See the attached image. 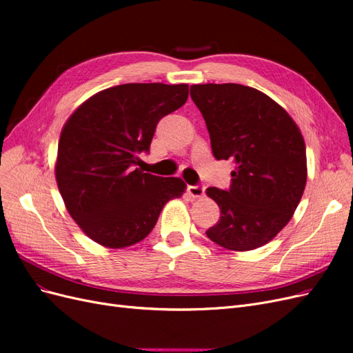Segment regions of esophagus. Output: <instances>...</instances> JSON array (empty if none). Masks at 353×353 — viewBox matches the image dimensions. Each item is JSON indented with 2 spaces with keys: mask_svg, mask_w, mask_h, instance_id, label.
Wrapping results in <instances>:
<instances>
[{
  "mask_svg": "<svg viewBox=\"0 0 353 353\" xmlns=\"http://www.w3.org/2000/svg\"><path fill=\"white\" fill-rule=\"evenodd\" d=\"M205 190L206 188L203 185H190L187 188L190 197H193V199H201L203 196H205Z\"/></svg>",
  "mask_w": 353,
  "mask_h": 353,
  "instance_id": "esophagus-1",
  "label": "esophagus"
}]
</instances>
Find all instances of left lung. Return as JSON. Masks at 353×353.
<instances>
[{"instance_id": "8db88e82", "label": "left lung", "mask_w": 353, "mask_h": 353, "mask_svg": "<svg viewBox=\"0 0 353 353\" xmlns=\"http://www.w3.org/2000/svg\"><path fill=\"white\" fill-rule=\"evenodd\" d=\"M190 95L205 117L213 156L236 163L228 191L206 190L221 209L208 237L228 250L262 248L292 219L305 191L302 132L279 103L240 83L191 85Z\"/></svg>"}]
</instances>
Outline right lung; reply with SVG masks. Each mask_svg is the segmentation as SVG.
Here are the masks:
<instances>
[{
  "label": "right lung",
  "instance_id": "obj_1",
  "mask_svg": "<svg viewBox=\"0 0 353 353\" xmlns=\"http://www.w3.org/2000/svg\"><path fill=\"white\" fill-rule=\"evenodd\" d=\"M188 99V85L123 83L103 90L74 110L59 140L56 181L72 219L104 248L144 240L169 200L187 188L135 168L157 122Z\"/></svg>",
  "mask_w": 353,
  "mask_h": 353
}]
</instances>
